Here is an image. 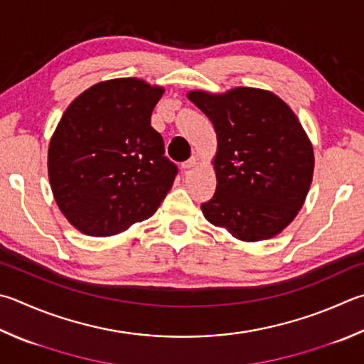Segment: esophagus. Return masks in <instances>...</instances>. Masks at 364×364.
I'll list each match as a JSON object with an SVG mask.
<instances>
[{"instance_id": "esophagus-1", "label": "esophagus", "mask_w": 364, "mask_h": 364, "mask_svg": "<svg viewBox=\"0 0 364 364\" xmlns=\"http://www.w3.org/2000/svg\"><path fill=\"white\" fill-rule=\"evenodd\" d=\"M196 165H197V159L196 157H191V159H188L186 162H183L181 167H183V170H191V168H194Z\"/></svg>"}]
</instances>
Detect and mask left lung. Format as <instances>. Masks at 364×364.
Returning <instances> with one entry per match:
<instances>
[{
  "label": "left lung",
  "instance_id": "obj_1",
  "mask_svg": "<svg viewBox=\"0 0 364 364\" xmlns=\"http://www.w3.org/2000/svg\"><path fill=\"white\" fill-rule=\"evenodd\" d=\"M213 124L215 196L202 213L237 240L280 234L299 213L314 176V148L293 109L274 92L189 90Z\"/></svg>",
  "mask_w": 364,
  "mask_h": 364
}]
</instances>
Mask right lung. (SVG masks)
<instances>
[{
  "label": "right lung",
  "instance_id": "right-lung-1",
  "mask_svg": "<svg viewBox=\"0 0 364 364\" xmlns=\"http://www.w3.org/2000/svg\"><path fill=\"white\" fill-rule=\"evenodd\" d=\"M165 89L117 77L85 89L65 109L48 149L52 194L71 226L109 237L153 216L176 167L151 114Z\"/></svg>",
  "mask_w": 364,
  "mask_h": 364
}]
</instances>
